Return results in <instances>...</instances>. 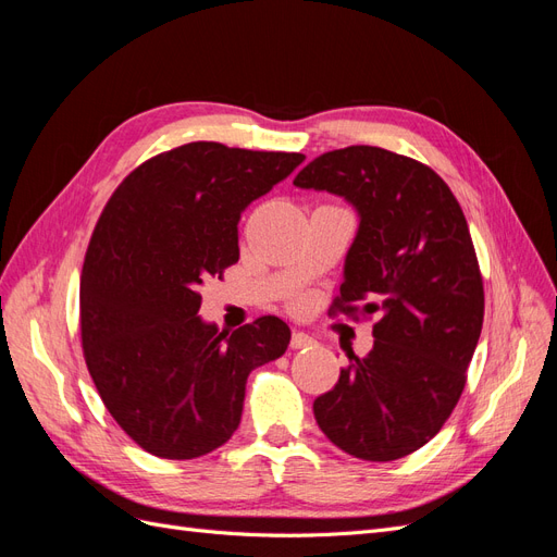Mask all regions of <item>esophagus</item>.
Instances as JSON below:
<instances>
[{
    "label": "esophagus",
    "instance_id": "obj_1",
    "mask_svg": "<svg viewBox=\"0 0 557 557\" xmlns=\"http://www.w3.org/2000/svg\"><path fill=\"white\" fill-rule=\"evenodd\" d=\"M313 344H315L313 336H309V334H305V332H293L290 346H293L295 350H299V348H309V346H313Z\"/></svg>",
    "mask_w": 557,
    "mask_h": 557
}]
</instances>
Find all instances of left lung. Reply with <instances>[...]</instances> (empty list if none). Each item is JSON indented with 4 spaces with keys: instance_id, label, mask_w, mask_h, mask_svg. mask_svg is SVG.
I'll list each match as a JSON object with an SVG mask.
<instances>
[{
    "instance_id": "8db88e82",
    "label": "left lung",
    "mask_w": 557,
    "mask_h": 557,
    "mask_svg": "<svg viewBox=\"0 0 557 557\" xmlns=\"http://www.w3.org/2000/svg\"><path fill=\"white\" fill-rule=\"evenodd\" d=\"M297 188L344 197L358 232L332 311L379 313L374 348L348 356L313 401L318 428L352 458L425 446L458 404L483 327V281L465 213L430 166L376 146L315 158Z\"/></svg>"
}]
</instances>
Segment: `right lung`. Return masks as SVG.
<instances>
[{"label": "right lung", "instance_id": "obj_1", "mask_svg": "<svg viewBox=\"0 0 557 557\" xmlns=\"http://www.w3.org/2000/svg\"><path fill=\"white\" fill-rule=\"evenodd\" d=\"M301 153L193 141L137 166L111 195L81 272V339L104 407L164 460H193L239 428L246 379L281 358L276 315L234 332L197 315L199 288L239 260V221Z\"/></svg>", "mask_w": 557, "mask_h": 557}]
</instances>
